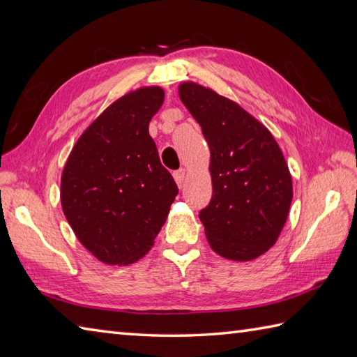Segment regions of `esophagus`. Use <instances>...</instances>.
<instances>
[{"mask_svg": "<svg viewBox=\"0 0 357 357\" xmlns=\"http://www.w3.org/2000/svg\"><path fill=\"white\" fill-rule=\"evenodd\" d=\"M185 176H186V171L185 169H178V171L174 172V178H176V183L178 185V188L183 186Z\"/></svg>", "mask_w": 357, "mask_h": 357, "instance_id": "34e87169", "label": "esophagus"}]
</instances>
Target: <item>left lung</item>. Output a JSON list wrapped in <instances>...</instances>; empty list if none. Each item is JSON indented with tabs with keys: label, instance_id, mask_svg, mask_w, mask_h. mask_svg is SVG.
<instances>
[{
	"label": "left lung",
	"instance_id": "obj_1",
	"mask_svg": "<svg viewBox=\"0 0 357 357\" xmlns=\"http://www.w3.org/2000/svg\"><path fill=\"white\" fill-rule=\"evenodd\" d=\"M178 96L209 144L213 197L200 211L219 256L246 261L266 252L287 222L293 181L278 142L234 101L195 83Z\"/></svg>",
	"mask_w": 357,
	"mask_h": 357
}]
</instances>
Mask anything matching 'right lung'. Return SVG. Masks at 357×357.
Masks as SVG:
<instances>
[{"mask_svg":"<svg viewBox=\"0 0 357 357\" xmlns=\"http://www.w3.org/2000/svg\"><path fill=\"white\" fill-rule=\"evenodd\" d=\"M162 87H140L105 109L78 138L61 176L63 213L87 251L107 265L146 254L178 188L160 163L149 121Z\"/></svg>","mask_w":357,"mask_h":357,"instance_id":"add662e5","label":"right lung"}]
</instances>
